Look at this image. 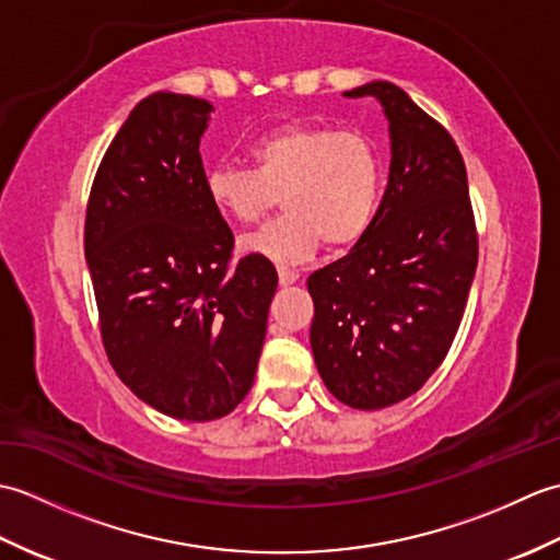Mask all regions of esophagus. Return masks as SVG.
Here are the masks:
<instances>
[{
    "mask_svg": "<svg viewBox=\"0 0 560 560\" xmlns=\"http://www.w3.org/2000/svg\"><path fill=\"white\" fill-rule=\"evenodd\" d=\"M299 281V271H293L289 267H279V283L281 287H291V283Z\"/></svg>",
    "mask_w": 560,
    "mask_h": 560,
    "instance_id": "obj_1",
    "label": "esophagus"
}]
</instances>
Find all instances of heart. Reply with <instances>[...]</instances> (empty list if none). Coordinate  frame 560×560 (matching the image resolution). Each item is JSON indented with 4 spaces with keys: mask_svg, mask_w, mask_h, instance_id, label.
<instances>
[{
    "mask_svg": "<svg viewBox=\"0 0 560 560\" xmlns=\"http://www.w3.org/2000/svg\"><path fill=\"white\" fill-rule=\"evenodd\" d=\"M253 168L217 165L207 197L223 217L255 223L277 205L287 213L241 237L247 255L293 267L365 233L383 189V159L371 137L317 122H287L247 149Z\"/></svg>",
    "mask_w": 560,
    "mask_h": 560,
    "instance_id": "b5f03b06",
    "label": "heart"
}]
</instances>
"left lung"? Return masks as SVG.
<instances>
[{
	"mask_svg": "<svg viewBox=\"0 0 560 560\" xmlns=\"http://www.w3.org/2000/svg\"><path fill=\"white\" fill-rule=\"evenodd\" d=\"M343 96H375L389 120V183L347 257L307 279L319 377L353 409L411 397L455 339L479 261L467 168L447 129L389 81Z\"/></svg>",
	"mask_w": 560,
	"mask_h": 560,
	"instance_id": "obj_1",
	"label": "left lung"
}]
</instances>
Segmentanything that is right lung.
I'll return each instance as SVG.
<instances>
[{
	"label": "right lung",
	"instance_id": "add662e5",
	"mask_svg": "<svg viewBox=\"0 0 560 560\" xmlns=\"http://www.w3.org/2000/svg\"><path fill=\"white\" fill-rule=\"evenodd\" d=\"M211 103L153 93L93 177L83 249L117 377L165 416L213 421L253 387L277 269L245 255L207 197Z\"/></svg>",
	"mask_w": 560,
	"mask_h": 560
}]
</instances>
